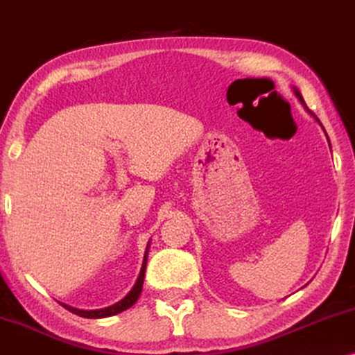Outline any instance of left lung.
Segmentation results:
<instances>
[{"label":"left lung","mask_w":355,"mask_h":355,"mask_svg":"<svg viewBox=\"0 0 355 355\" xmlns=\"http://www.w3.org/2000/svg\"><path fill=\"white\" fill-rule=\"evenodd\" d=\"M293 92H294V95H295V96H297V98H299V101H300V105H302V106H304V110H305V111H307V113H309V114H312V118H313L315 121H317V123H318L320 125H322V123H320V119L317 118V116H315V114L312 113V111H310V110L307 108V105H305V101H304V98H302V95H300V92H299V89H297V87H293ZM322 129L324 130V128H323V125H322ZM324 134H327V132H324ZM327 139H328V135H327ZM328 142H329V140H328Z\"/></svg>","instance_id":"left-lung-1"}]
</instances>
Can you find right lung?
I'll return each mask as SVG.
<instances>
[{
    "mask_svg": "<svg viewBox=\"0 0 355 355\" xmlns=\"http://www.w3.org/2000/svg\"><path fill=\"white\" fill-rule=\"evenodd\" d=\"M148 249H150V241L147 244V250H145V255H144V261H142V268H140V273H139V278L135 281V284L132 286V289L129 291L128 294L124 295L123 299L118 300V302L110 305V307H105V309H95V310H84V309H76V307H71V305L67 304H62L64 307L69 310V312L79 315V317H84V318H106V317H113V315H118L121 312H124V310H128L132 307V305L137 302L140 293H142V286H144V278H145V268H147V259H148Z\"/></svg>",
    "mask_w": 355,
    "mask_h": 355,
    "instance_id": "add662e5",
    "label": "right lung"
}]
</instances>
